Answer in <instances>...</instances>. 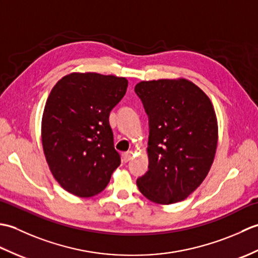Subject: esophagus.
<instances>
[{
	"label": "esophagus",
	"mask_w": 258,
	"mask_h": 258,
	"mask_svg": "<svg viewBox=\"0 0 258 258\" xmlns=\"http://www.w3.org/2000/svg\"><path fill=\"white\" fill-rule=\"evenodd\" d=\"M132 156H133L132 152H125V153H123V155H122V160H123V162L127 163L128 161L132 160Z\"/></svg>",
	"instance_id": "esophagus-1"
}]
</instances>
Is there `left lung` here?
<instances>
[{
    "mask_svg": "<svg viewBox=\"0 0 258 258\" xmlns=\"http://www.w3.org/2000/svg\"><path fill=\"white\" fill-rule=\"evenodd\" d=\"M150 117L149 171L138 178L147 200L161 205L184 201L203 183L217 149L213 103L186 79L142 81L135 86Z\"/></svg>",
    "mask_w": 258,
    "mask_h": 258,
    "instance_id": "obj_1",
    "label": "left lung"
}]
</instances>
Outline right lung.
I'll return each instance as SVG.
<instances>
[{"mask_svg": "<svg viewBox=\"0 0 258 258\" xmlns=\"http://www.w3.org/2000/svg\"><path fill=\"white\" fill-rule=\"evenodd\" d=\"M127 85L125 78L74 72L51 90L42 116V145L54 178L69 193H101L119 166L108 117Z\"/></svg>", "mask_w": 258, "mask_h": 258, "instance_id": "obj_1", "label": "right lung"}]
</instances>
